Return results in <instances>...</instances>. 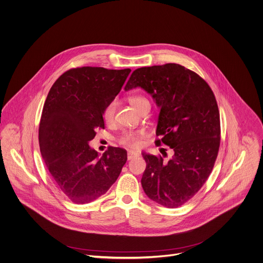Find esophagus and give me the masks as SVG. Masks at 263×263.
I'll list each match as a JSON object with an SVG mask.
<instances>
[{
  "instance_id": "34e87169",
  "label": "esophagus",
  "mask_w": 263,
  "mask_h": 263,
  "mask_svg": "<svg viewBox=\"0 0 263 263\" xmlns=\"http://www.w3.org/2000/svg\"><path fill=\"white\" fill-rule=\"evenodd\" d=\"M138 156H139V153H137L135 151H128V153H127V160L128 161L134 160V159H136V157H138Z\"/></svg>"
}]
</instances>
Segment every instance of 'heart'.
<instances>
[{
    "label": "heart",
    "mask_w": 263,
    "mask_h": 263,
    "mask_svg": "<svg viewBox=\"0 0 263 263\" xmlns=\"http://www.w3.org/2000/svg\"><path fill=\"white\" fill-rule=\"evenodd\" d=\"M128 101L132 104L133 107L136 108L139 112L144 110L147 107H150V103L147 98H145L142 95H130L128 97ZM116 108H117V101L116 100H111L106 107L103 109L102 112V118L107 123H112L115 118V113H116ZM145 132L144 130H128L124 132L120 137H119V143L125 147L133 148V149H138L142 145V140L145 137Z\"/></svg>",
    "instance_id": "obj_1"
}]
</instances>
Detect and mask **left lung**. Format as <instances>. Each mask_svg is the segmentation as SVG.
<instances>
[{
  "instance_id": "left-lung-1",
  "label": "left lung",
  "mask_w": 263,
  "mask_h": 263,
  "mask_svg": "<svg viewBox=\"0 0 263 263\" xmlns=\"http://www.w3.org/2000/svg\"><path fill=\"white\" fill-rule=\"evenodd\" d=\"M141 87L161 108L156 145L173 149L172 159L142 153L141 183L154 202L176 208L192 199L211 175L220 141V113L215 94L196 72L175 63L136 69L125 90Z\"/></svg>"
}]
</instances>
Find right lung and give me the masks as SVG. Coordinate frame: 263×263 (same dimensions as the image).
Returning a JSON list of instances; mask_svg holds the SVG:
<instances>
[{"mask_svg":"<svg viewBox=\"0 0 263 263\" xmlns=\"http://www.w3.org/2000/svg\"><path fill=\"white\" fill-rule=\"evenodd\" d=\"M129 72V68H72L47 94L39 123L40 152L51 180L73 203H89L106 194L126 163V150L110 147L99 157L89 141L97 128H104L103 109Z\"/></svg>","mask_w":263,"mask_h":263,"instance_id":"add662e5","label":"right lung"}]
</instances>
